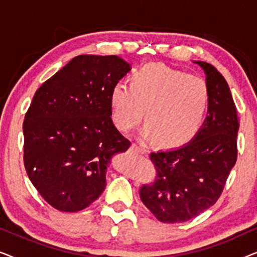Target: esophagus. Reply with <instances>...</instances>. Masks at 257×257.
Returning a JSON list of instances; mask_svg holds the SVG:
<instances>
[{"label":"esophagus","instance_id":"1","mask_svg":"<svg viewBox=\"0 0 257 257\" xmlns=\"http://www.w3.org/2000/svg\"><path fill=\"white\" fill-rule=\"evenodd\" d=\"M130 151H131V152H133V153H139V154L145 153V151H144L143 147L136 145V144H132L131 147H130Z\"/></svg>","mask_w":257,"mask_h":257}]
</instances>
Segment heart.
I'll return each instance as SVG.
<instances>
[{
    "mask_svg": "<svg viewBox=\"0 0 257 257\" xmlns=\"http://www.w3.org/2000/svg\"><path fill=\"white\" fill-rule=\"evenodd\" d=\"M210 96L201 77L149 63L130 75L128 86L110 91L111 120L120 132L138 124L143 112L144 137L161 147H179L194 139L205 125Z\"/></svg>",
    "mask_w": 257,
    "mask_h": 257,
    "instance_id": "b5f03b06",
    "label": "heart"
}]
</instances>
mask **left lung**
I'll use <instances>...</instances> for the list:
<instances>
[{"mask_svg": "<svg viewBox=\"0 0 257 257\" xmlns=\"http://www.w3.org/2000/svg\"><path fill=\"white\" fill-rule=\"evenodd\" d=\"M195 63L206 73L210 96L205 125L186 145L151 153L156 180L139 191L144 205L166 223L185 222L213 206L237 158L240 124L229 86L209 63Z\"/></svg>", "mask_w": 257, "mask_h": 257, "instance_id": "obj_1", "label": "left lung"}]
</instances>
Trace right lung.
Segmentation results:
<instances>
[{"mask_svg": "<svg viewBox=\"0 0 257 257\" xmlns=\"http://www.w3.org/2000/svg\"><path fill=\"white\" fill-rule=\"evenodd\" d=\"M130 70L118 56L80 55L35 93L23 122L24 167L54 208L90 206L106 186L111 158L131 145L108 106L111 89Z\"/></svg>", "mask_w": 257, "mask_h": 257, "instance_id": "add662e5", "label": "right lung"}]
</instances>
